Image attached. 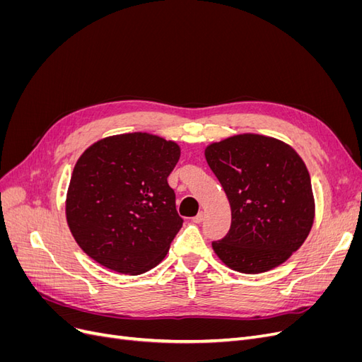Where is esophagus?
<instances>
[{
	"instance_id": "esophagus-1",
	"label": "esophagus",
	"mask_w": 362,
	"mask_h": 362,
	"mask_svg": "<svg viewBox=\"0 0 362 362\" xmlns=\"http://www.w3.org/2000/svg\"><path fill=\"white\" fill-rule=\"evenodd\" d=\"M192 221H193L194 223H201V222L204 221V213H198L194 217H192Z\"/></svg>"
}]
</instances>
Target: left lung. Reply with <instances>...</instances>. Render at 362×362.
<instances>
[{
  "mask_svg": "<svg viewBox=\"0 0 362 362\" xmlns=\"http://www.w3.org/2000/svg\"><path fill=\"white\" fill-rule=\"evenodd\" d=\"M208 166L231 205V228L213 249L228 267L261 273L282 264L314 222L311 178L281 140L240 134L205 149Z\"/></svg>",
  "mask_w": 362,
  "mask_h": 362,
  "instance_id": "1",
  "label": "left lung"
}]
</instances>
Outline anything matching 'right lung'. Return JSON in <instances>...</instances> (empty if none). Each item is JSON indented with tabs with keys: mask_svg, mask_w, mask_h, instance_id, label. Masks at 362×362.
<instances>
[{
	"mask_svg": "<svg viewBox=\"0 0 362 362\" xmlns=\"http://www.w3.org/2000/svg\"><path fill=\"white\" fill-rule=\"evenodd\" d=\"M175 141L146 133L96 141L76 161L66 196L75 242L101 266L139 275L166 257L182 226L168 177Z\"/></svg>",
	"mask_w": 362,
	"mask_h": 362,
	"instance_id": "1",
	"label": "right lung"
}]
</instances>
